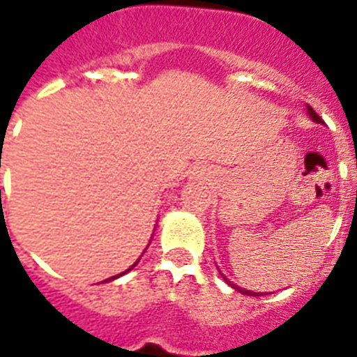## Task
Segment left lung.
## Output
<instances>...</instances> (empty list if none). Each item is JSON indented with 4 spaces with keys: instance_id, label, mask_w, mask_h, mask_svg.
I'll use <instances>...</instances> for the list:
<instances>
[{
    "instance_id": "1",
    "label": "left lung",
    "mask_w": 357,
    "mask_h": 357,
    "mask_svg": "<svg viewBox=\"0 0 357 357\" xmlns=\"http://www.w3.org/2000/svg\"><path fill=\"white\" fill-rule=\"evenodd\" d=\"M307 113H310V116H311V119H313V120H315L317 123H324V122H322V119H321V116H319V114H317L315 111H313V109L310 107V105H307ZM224 280H226V278H224ZM226 282H228V280H226ZM228 283H229V282H228ZM229 285H231V287H234V289H237L238 293H243V294H250V296H254V293H252V291H246V289H241V287H237V285H234V283H229ZM255 296H259V294L255 293Z\"/></svg>"
}]
</instances>
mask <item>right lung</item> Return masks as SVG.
Returning <instances> with one entry per match:
<instances>
[{"mask_svg": "<svg viewBox=\"0 0 357 357\" xmlns=\"http://www.w3.org/2000/svg\"><path fill=\"white\" fill-rule=\"evenodd\" d=\"M137 263H139V261H137ZM137 263H135V265H137ZM135 265H131V266H129V268H128V271H126V272H129V271H131V268H133ZM126 272H122V274H126ZM122 274H119V276H122ZM119 276H113V278H109V280H105V282H111V280H116V278H119Z\"/></svg>", "mask_w": 357, "mask_h": 357, "instance_id": "obj_1", "label": "right lung"}]
</instances>
